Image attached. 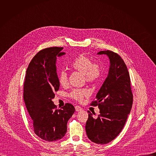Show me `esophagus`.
<instances>
[{"instance_id":"esophagus-1","label":"esophagus","mask_w":156,"mask_h":156,"mask_svg":"<svg viewBox=\"0 0 156 156\" xmlns=\"http://www.w3.org/2000/svg\"><path fill=\"white\" fill-rule=\"evenodd\" d=\"M75 110H76V112H80V111H81L83 110V108L81 107H80L78 105H76V106H75Z\"/></svg>"}]
</instances>
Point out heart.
<instances>
[{"instance_id":"1","label":"heart","mask_w":156,"mask_h":156,"mask_svg":"<svg viewBox=\"0 0 156 156\" xmlns=\"http://www.w3.org/2000/svg\"><path fill=\"white\" fill-rule=\"evenodd\" d=\"M71 67L84 75L86 80L89 83L97 82L101 76V69L98 63H93V60L83 54L76 57L70 64ZM58 82L60 84L65 87L68 84V75L65 71L62 70L58 75ZM90 94L86 90H74L70 96L71 98L81 101L84 98Z\"/></svg>"}]
</instances>
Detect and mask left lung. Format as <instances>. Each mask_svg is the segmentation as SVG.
Instances as JSON below:
<instances>
[{
    "label": "left lung",
    "mask_w": 156,
    "mask_h": 156,
    "mask_svg": "<svg viewBox=\"0 0 156 156\" xmlns=\"http://www.w3.org/2000/svg\"><path fill=\"white\" fill-rule=\"evenodd\" d=\"M98 54L108 57L109 70L96 94V101L91 104L98 105L100 114L94 119L88 110L85 128L91 141L104 144L114 140L122 130L132 107L133 94L129 73L121 57L110 51H100Z\"/></svg>",
    "instance_id": "obj_1"
}]
</instances>
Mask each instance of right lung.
I'll list each match as a JSON object with an SVG mask.
<instances>
[{"instance_id": "right-lung-1", "label": "right lung", "mask_w": 156, "mask_h": 156, "mask_svg": "<svg viewBox=\"0 0 156 156\" xmlns=\"http://www.w3.org/2000/svg\"><path fill=\"white\" fill-rule=\"evenodd\" d=\"M63 49L53 47L40 51L28 66L24 83L23 98L34 131L47 141H57L65 136L67 122L75 111L69 103L55 109L52 101L60 87L56 62L57 57L65 54L61 51Z\"/></svg>"}]
</instances>
